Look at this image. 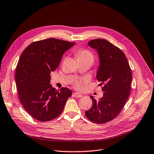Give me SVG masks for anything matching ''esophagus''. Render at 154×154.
Segmentation results:
<instances>
[{
    "mask_svg": "<svg viewBox=\"0 0 154 154\" xmlns=\"http://www.w3.org/2000/svg\"><path fill=\"white\" fill-rule=\"evenodd\" d=\"M73 96L75 97H77V98H81L83 96L82 94H79V93H77V92L73 93Z\"/></svg>",
    "mask_w": 154,
    "mask_h": 154,
    "instance_id": "esophagus-1",
    "label": "esophagus"
}]
</instances>
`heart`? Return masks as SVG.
<instances>
[{
    "instance_id": "heart-1",
    "label": "heart",
    "mask_w": 154,
    "mask_h": 154,
    "mask_svg": "<svg viewBox=\"0 0 154 154\" xmlns=\"http://www.w3.org/2000/svg\"><path fill=\"white\" fill-rule=\"evenodd\" d=\"M75 57L77 58V61H84L88 62L92 64L94 60V57L92 53L88 50H80L76 51ZM85 82V80H79L76 81L73 83V86L77 89H79L81 88L82 84Z\"/></svg>"
}]
</instances>
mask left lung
<instances>
[{
  "label": "left lung",
  "mask_w": 154,
  "mask_h": 154,
  "mask_svg": "<svg viewBox=\"0 0 154 154\" xmlns=\"http://www.w3.org/2000/svg\"><path fill=\"white\" fill-rule=\"evenodd\" d=\"M88 45L97 50L99 66L96 74L99 85H104L103 97L91 96V108L85 115L91 122L103 124L115 119L122 111L131 91L132 75L124 53L103 39H92Z\"/></svg>",
  "instance_id": "8db88e82"
}]
</instances>
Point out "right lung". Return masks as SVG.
<instances>
[{
	"label": "right lung",
	"mask_w": 154,
	"mask_h": 154,
	"mask_svg": "<svg viewBox=\"0 0 154 154\" xmlns=\"http://www.w3.org/2000/svg\"><path fill=\"white\" fill-rule=\"evenodd\" d=\"M74 45L55 38L40 40L27 46L19 58L15 74L19 97L25 110L38 121L58 117L72 96L68 88H52L50 75L59 66L63 53Z\"/></svg>",
	"instance_id": "1"
}]
</instances>
